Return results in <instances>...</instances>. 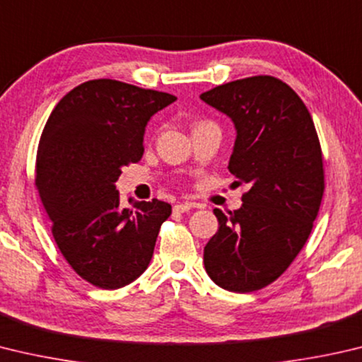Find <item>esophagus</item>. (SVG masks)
Listing matches in <instances>:
<instances>
[{"mask_svg": "<svg viewBox=\"0 0 362 362\" xmlns=\"http://www.w3.org/2000/svg\"><path fill=\"white\" fill-rule=\"evenodd\" d=\"M193 207H196V204H193V202H180L174 206V212L185 214V212H188V210H192Z\"/></svg>", "mask_w": 362, "mask_h": 362, "instance_id": "1", "label": "esophagus"}]
</instances>
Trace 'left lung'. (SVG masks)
<instances>
[{
	"label": "left lung",
	"instance_id": "8db88e82",
	"mask_svg": "<svg viewBox=\"0 0 362 362\" xmlns=\"http://www.w3.org/2000/svg\"><path fill=\"white\" fill-rule=\"evenodd\" d=\"M231 118L238 136L229 173L250 189L204 247L209 277L250 293L272 284L305 245L325 192L323 155L312 115L298 93L272 76L218 85L201 95Z\"/></svg>",
	"mask_w": 362,
	"mask_h": 362
}]
</instances>
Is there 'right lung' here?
<instances>
[{
	"label": "right lung",
	"instance_id": "add662e5",
	"mask_svg": "<svg viewBox=\"0 0 362 362\" xmlns=\"http://www.w3.org/2000/svg\"><path fill=\"white\" fill-rule=\"evenodd\" d=\"M177 98L96 78L72 88L52 110L39 141L36 188L52 234L69 266L88 284L117 290L148 267L170 204L120 207L115 182L144 153L152 115Z\"/></svg>",
	"mask_w": 362,
	"mask_h": 362
}]
</instances>
